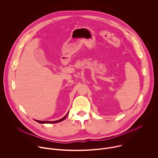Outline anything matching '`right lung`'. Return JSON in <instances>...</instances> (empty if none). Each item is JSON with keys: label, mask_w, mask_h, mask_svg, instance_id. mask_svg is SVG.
<instances>
[{"label": "right lung", "mask_w": 158, "mask_h": 158, "mask_svg": "<svg viewBox=\"0 0 158 158\" xmlns=\"http://www.w3.org/2000/svg\"><path fill=\"white\" fill-rule=\"evenodd\" d=\"M68 114H69V112H67V114L63 118H62V119H59V120H57V121H38V120H35V121H37V122H38V123H40V124H44V123H48V124H52V123H59V122H60V121H62L63 120H64L65 118H66V117L67 116V115H68Z\"/></svg>", "instance_id": "1"}]
</instances>
